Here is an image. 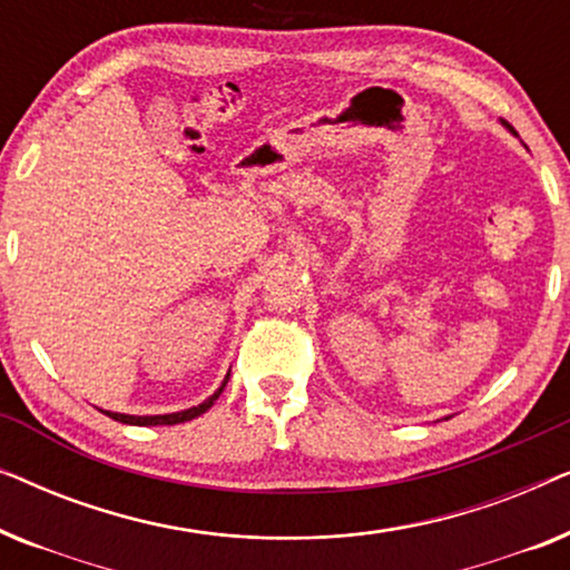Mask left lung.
Here are the masks:
<instances>
[{
    "mask_svg": "<svg viewBox=\"0 0 570 570\" xmlns=\"http://www.w3.org/2000/svg\"><path fill=\"white\" fill-rule=\"evenodd\" d=\"M509 129H511V127H509ZM511 131H513V129H511ZM513 135H517V131H513Z\"/></svg>",
    "mask_w": 570,
    "mask_h": 570,
    "instance_id": "obj_1",
    "label": "left lung"
}]
</instances>
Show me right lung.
Masks as SVG:
<instances>
[{"label":"right lung","instance_id":"right-lung-1","mask_svg":"<svg viewBox=\"0 0 570 570\" xmlns=\"http://www.w3.org/2000/svg\"><path fill=\"white\" fill-rule=\"evenodd\" d=\"M228 376H230V373H228ZM228 376H225L223 386L217 389V392H215L213 396H209V400L197 404V407H189V410H181V412H170V415H121V412H108V410H104V412H106L108 417L119 420V423H127V425H176V423H186V420L199 417L202 412H207L209 407H213L217 396L223 394L225 384H228Z\"/></svg>","mask_w":570,"mask_h":570}]
</instances>
